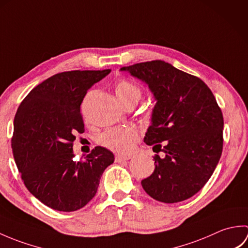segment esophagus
I'll return each instance as SVG.
<instances>
[{"label":"esophagus","mask_w":248,"mask_h":248,"mask_svg":"<svg viewBox=\"0 0 248 248\" xmlns=\"http://www.w3.org/2000/svg\"><path fill=\"white\" fill-rule=\"evenodd\" d=\"M129 159H131L130 155H116L115 160L116 162H121V161H128Z\"/></svg>","instance_id":"1"}]
</instances>
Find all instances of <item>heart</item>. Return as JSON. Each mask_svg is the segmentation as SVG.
<instances>
[{"instance_id":"1","label":"heart","mask_w":248,"mask_h":248,"mask_svg":"<svg viewBox=\"0 0 248 248\" xmlns=\"http://www.w3.org/2000/svg\"><path fill=\"white\" fill-rule=\"evenodd\" d=\"M116 96L119 101L136 100L139 101L141 92L138 85L128 80H120L115 86ZM139 140V132L134 128H113L104 131L99 135L98 143L119 154H127L134 148V145Z\"/></svg>"}]
</instances>
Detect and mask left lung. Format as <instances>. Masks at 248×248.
<instances>
[{
  "label": "left lung",
  "instance_id": "obj_1",
  "mask_svg": "<svg viewBox=\"0 0 248 248\" xmlns=\"http://www.w3.org/2000/svg\"><path fill=\"white\" fill-rule=\"evenodd\" d=\"M148 85L155 100L144 141L163 143L155 170L141 186L157 202L175 203L198 193L217 167L223 150L224 119L212 92L199 78L164 61L120 68Z\"/></svg>",
  "mask_w": 248,
  "mask_h": 248
}]
</instances>
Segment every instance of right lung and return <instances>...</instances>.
Masks as SVG:
<instances>
[{
    "label": "right lung",
    "instance_id": "add662e5",
    "mask_svg": "<svg viewBox=\"0 0 248 248\" xmlns=\"http://www.w3.org/2000/svg\"><path fill=\"white\" fill-rule=\"evenodd\" d=\"M110 72L75 70L46 78L21 102L14 120L13 155L26 188L44 204L72 212L94 197L114 155L98 146L73 160L72 143L84 132L81 103L87 91Z\"/></svg>",
    "mask_w": 248,
    "mask_h": 248
}]
</instances>
